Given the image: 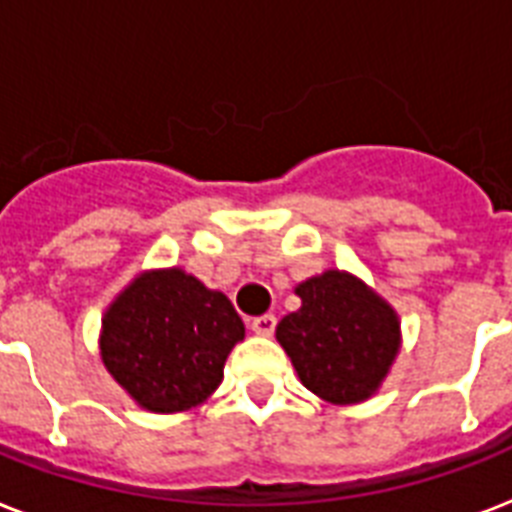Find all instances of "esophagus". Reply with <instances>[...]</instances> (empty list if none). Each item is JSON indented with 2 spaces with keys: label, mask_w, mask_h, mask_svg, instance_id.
<instances>
[{
  "label": "esophagus",
  "mask_w": 512,
  "mask_h": 512,
  "mask_svg": "<svg viewBox=\"0 0 512 512\" xmlns=\"http://www.w3.org/2000/svg\"><path fill=\"white\" fill-rule=\"evenodd\" d=\"M249 329L260 337H271L273 329H276V316H273V313H263V316H257V319L249 321Z\"/></svg>",
  "instance_id": "obj_1"
}]
</instances>
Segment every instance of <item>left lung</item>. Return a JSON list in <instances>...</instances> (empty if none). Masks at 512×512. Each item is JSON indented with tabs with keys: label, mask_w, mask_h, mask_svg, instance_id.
Segmentation results:
<instances>
[{
	"label": "left lung",
	"mask_w": 512,
	"mask_h": 512,
	"mask_svg": "<svg viewBox=\"0 0 512 512\" xmlns=\"http://www.w3.org/2000/svg\"><path fill=\"white\" fill-rule=\"evenodd\" d=\"M303 305L276 327L305 388L329 404H358L377 393L401 348L396 311L345 271L297 284Z\"/></svg>",
	"instance_id": "1"
}]
</instances>
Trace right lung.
I'll return each instance as SVG.
<instances>
[{
    "label": "right lung",
    "instance_id": "right-lung-1",
    "mask_svg": "<svg viewBox=\"0 0 512 512\" xmlns=\"http://www.w3.org/2000/svg\"><path fill=\"white\" fill-rule=\"evenodd\" d=\"M244 321L223 292L180 268L146 271L108 305L100 358L148 412H188L223 382Z\"/></svg>",
    "mask_w": 512,
    "mask_h": 512
}]
</instances>
